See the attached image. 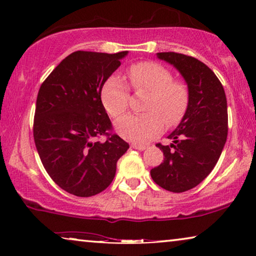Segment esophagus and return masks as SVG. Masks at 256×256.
I'll use <instances>...</instances> for the list:
<instances>
[{
	"label": "esophagus",
	"mask_w": 256,
	"mask_h": 256,
	"mask_svg": "<svg viewBox=\"0 0 256 256\" xmlns=\"http://www.w3.org/2000/svg\"><path fill=\"white\" fill-rule=\"evenodd\" d=\"M132 149H136V150H146V148H148V146H146V144H136V143H132Z\"/></svg>",
	"instance_id": "esophagus-1"
}]
</instances>
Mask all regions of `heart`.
<instances>
[{
	"instance_id": "obj_1",
	"label": "heart",
	"mask_w": 256,
	"mask_h": 256,
	"mask_svg": "<svg viewBox=\"0 0 256 256\" xmlns=\"http://www.w3.org/2000/svg\"><path fill=\"white\" fill-rule=\"evenodd\" d=\"M134 90L149 92L146 101V114H128L115 122V130L122 138L143 143L160 135L164 122L176 126L186 113L190 90L185 82L174 80L169 68L158 62H142L132 65L127 72ZM101 101L108 114L120 116L128 108L129 90L120 76H110L101 88Z\"/></svg>"
}]
</instances>
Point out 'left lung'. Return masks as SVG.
Here are the masks:
<instances>
[{
    "label": "left lung",
    "mask_w": 256,
    "mask_h": 256,
    "mask_svg": "<svg viewBox=\"0 0 256 256\" xmlns=\"http://www.w3.org/2000/svg\"><path fill=\"white\" fill-rule=\"evenodd\" d=\"M183 76L190 90L186 113L168 136L170 146L157 143L164 160L150 170L154 182L171 192L191 190L216 166L228 132L227 100L214 72L198 59L176 52H160Z\"/></svg>",
    "instance_id": "1"
}]
</instances>
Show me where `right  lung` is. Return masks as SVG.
Wrapping results in <instances>:
<instances>
[{"mask_svg": "<svg viewBox=\"0 0 256 256\" xmlns=\"http://www.w3.org/2000/svg\"><path fill=\"white\" fill-rule=\"evenodd\" d=\"M128 51H76L42 84L36 101L34 138L52 180L68 194L90 197L110 186L118 160L129 144L112 130L101 88ZM106 134L104 142H96Z\"/></svg>", "mask_w": 256, "mask_h": 256, "instance_id": "right-lung-1", "label": "right lung"}]
</instances>
